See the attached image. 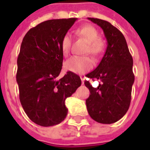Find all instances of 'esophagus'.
<instances>
[{
  "label": "esophagus",
  "instance_id": "esophagus-1",
  "mask_svg": "<svg viewBox=\"0 0 150 150\" xmlns=\"http://www.w3.org/2000/svg\"><path fill=\"white\" fill-rule=\"evenodd\" d=\"M80 78H81V80H82V85H83V84H84V82H85V77L83 76V75H81V76H80Z\"/></svg>",
  "mask_w": 150,
  "mask_h": 150
}]
</instances>
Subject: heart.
<instances>
[{"label":"heart","instance_id":"obj_1","mask_svg":"<svg viewBox=\"0 0 150 150\" xmlns=\"http://www.w3.org/2000/svg\"><path fill=\"white\" fill-rule=\"evenodd\" d=\"M77 33L87 42L85 49L86 54H91L94 57L100 56L104 52L106 43L102 39L98 38L99 33L95 27L92 25H84L77 29ZM71 36L66 34L62 39L61 50L64 55H68L71 48ZM65 68L71 72L81 74L89 71L93 66V61L87 56H73L64 64Z\"/></svg>","mask_w":150,"mask_h":150}]
</instances>
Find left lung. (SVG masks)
<instances>
[{
  "label": "left lung",
  "mask_w": 150,
  "mask_h": 150,
  "mask_svg": "<svg viewBox=\"0 0 150 150\" xmlns=\"http://www.w3.org/2000/svg\"><path fill=\"white\" fill-rule=\"evenodd\" d=\"M103 29L107 47L99 65L89 74V79L100 81L93 88L89 81L85 85L90 95L86 100L89 116L101 124L119 121L127 113L135 81L133 59L123 34L105 20L88 18Z\"/></svg>",
  "instance_id": "1"
}]
</instances>
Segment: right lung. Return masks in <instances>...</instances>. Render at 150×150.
<instances>
[{"label": "right lung", "instance_id": "1", "mask_svg": "<svg viewBox=\"0 0 150 150\" xmlns=\"http://www.w3.org/2000/svg\"><path fill=\"white\" fill-rule=\"evenodd\" d=\"M77 18L51 19L28 31L17 60L19 99L32 121L43 127L58 125L68 114L65 100L81 86L79 75L68 71L57 79L63 63L62 39Z\"/></svg>", "mask_w": 150, "mask_h": 150}]
</instances>
